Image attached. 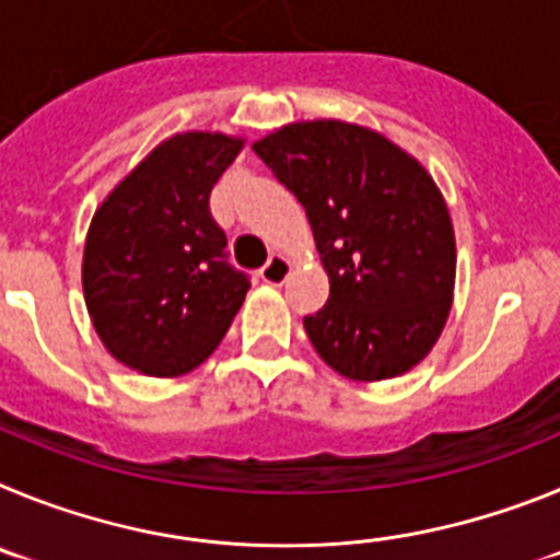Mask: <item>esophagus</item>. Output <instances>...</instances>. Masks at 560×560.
I'll return each mask as SVG.
<instances>
[{
  "label": "esophagus",
  "instance_id": "1",
  "mask_svg": "<svg viewBox=\"0 0 560 560\" xmlns=\"http://www.w3.org/2000/svg\"><path fill=\"white\" fill-rule=\"evenodd\" d=\"M289 275H291V260L285 255H271L269 264L260 269V277H264L269 285H280Z\"/></svg>",
  "mask_w": 560,
  "mask_h": 560
}]
</instances>
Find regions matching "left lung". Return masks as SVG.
Here are the masks:
<instances>
[{
  "instance_id": "1",
  "label": "left lung",
  "mask_w": 560,
  "mask_h": 560,
  "mask_svg": "<svg viewBox=\"0 0 560 560\" xmlns=\"http://www.w3.org/2000/svg\"><path fill=\"white\" fill-rule=\"evenodd\" d=\"M252 151L305 207L330 280L305 334L350 381H387L427 359L457 277L448 205L432 173L384 133L345 120L275 128Z\"/></svg>"
}]
</instances>
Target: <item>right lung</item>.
I'll use <instances>...</instances> for the list:
<instances>
[{
    "instance_id": "right-lung-1",
    "label": "right lung",
    "mask_w": 560,
    "mask_h": 560,
    "mask_svg": "<svg viewBox=\"0 0 560 560\" xmlns=\"http://www.w3.org/2000/svg\"><path fill=\"white\" fill-rule=\"evenodd\" d=\"M244 137L182 131L122 176L92 215L83 300L103 348L153 378L196 370L230 330L249 291L226 266L210 190Z\"/></svg>"
}]
</instances>
